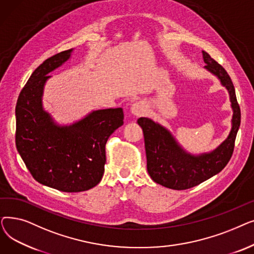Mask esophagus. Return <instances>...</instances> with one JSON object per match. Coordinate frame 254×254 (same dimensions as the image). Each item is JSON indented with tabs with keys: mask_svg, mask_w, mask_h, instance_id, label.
<instances>
[{
	"mask_svg": "<svg viewBox=\"0 0 254 254\" xmlns=\"http://www.w3.org/2000/svg\"><path fill=\"white\" fill-rule=\"evenodd\" d=\"M130 112L131 114H134L136 116H140L145 112V106L141 102H136L131 105Z\"/></svg>",
	"mask_w": 254,
	"mask_h": 254,
	"instance_id": "esophagus-1",
	"label": "esophagus"
}]
</instances>
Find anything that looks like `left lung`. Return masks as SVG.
I'll list each match as a JSON object with an SVG mask.
<instances>
[{"mask_svg": "<svg viewBox=\"0 0 254 254\" xmlns=\"http://www.w3.org/2000/svg\"><path fill=\"white\" fill-rule=\"evenodd\" d=\"M203 59L205 68L217 76L221 84L229 90L234 111L230 135L215 150L201 155L190 154L180 147L167 128L149 118L138 119L144 134L148 174L154 182L171 190H183L193 188L216 175L228 165L241 123V111L231 77L206 51H203Z\"/></svg>", "mask_w": 254, "mask_h": 254, "instance_id": "left-lung-1", "label": "left lung"}]
</instances>
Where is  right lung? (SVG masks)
Listing matches in <instances>:
<instances>
[{
	"instance_id": "right-lung-1",
	"label": "right lung",
	"mask_w": 254,
	"mask_h": 254,
	"mask_svg": "<svg viewBox=\"0 0 254 254\" xmlns=\"http://www.w3.org/2000/svg\"><path fill=\"white\" fill-rule=\"evenodd\" d=\"M73 49L44 61L33 72L16 103L15 143L36 181L64 192L88 190L101 181L107 140L124 125L122 108L92 111L71 126L57 125L43 110L48 74L71 57Z\"/></svg>"
}]
</instances>
